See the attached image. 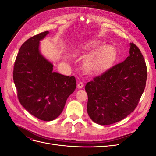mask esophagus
Segmentation results:
<instances>
[{"label": "esophagus", "instance_id": "34e87169", "mask_svg": "<svg viewBox=\"0 0 156 156\" xmlns=\"http://www.w3.org/2000/svg\"><path fill=\"white\" fill-rule=\"evenodd\" d=\"M83 86H84L83 83V82H80V83H79L78 84H77V88H82L83 87Z\"/></svg>", "mask_w": 156, "mask_h": 156}]
</instances>
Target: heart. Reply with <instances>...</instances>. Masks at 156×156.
I'll use <instances>...</instances> for the list:
<instances>
[{"label": "heart", "mask_w": 156, "mask_h": 156, "mask_svg": "<svg viewBox=\"0 0 156 156\" xmlns=\"http://www.w3.org/2000/svg\"><path fill=\"white\" fill-rule=\"evenodd\" d=\"M115 55V51L111 47H105L102 49L96 57L88 62V68L94 69L107 64Z\"/></svg>", "instance_id": "1"}]
</instances>
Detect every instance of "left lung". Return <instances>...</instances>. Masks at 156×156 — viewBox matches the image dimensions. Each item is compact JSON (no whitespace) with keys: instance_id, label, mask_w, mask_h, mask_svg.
I'll list each match as a JSON object with an SVG mask.
<instances>
[{"instance_id":"8db88e82","label":"left lung","mask_w":156,"mask_h":156,"mask_svg":"<svg viewBox=\"0 0 156 156\" xmlns=\"http://www.w3.org/2000/svg\"><path fill=\"white\" fill-rule=\"evenodd\" d=\"M129 56L88 82L87 112L95 123L123 120L137 106L146 87L147 68L139 48L130 44Z\"/></svg>"}]
</instances>
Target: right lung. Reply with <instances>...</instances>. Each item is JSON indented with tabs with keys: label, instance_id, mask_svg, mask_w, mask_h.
Here are the masks:
<instances>
[{
	"label": "right lung",
	"instance_id": "obj_1",
	"mask_svg": "<svg viewBox=\"0 0 156 156\" xmlns=\"http://www.w3.org/2000/svg\"><path fill=\"white\" fill-rule=\"evenodd\" d=\"M48 34L41 32L23 44L13 71L19 101L32 115L44 121L57 118L76 88L75 77L53 72V64L40 53L39 41Z\"/></svg>",
	"mask_w": 156,
	"mask_h": 156
}]
</instances>
